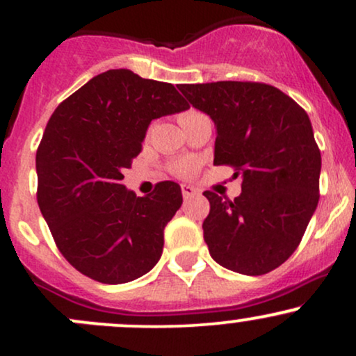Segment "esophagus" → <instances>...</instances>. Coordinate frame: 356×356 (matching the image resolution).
Returning a JSON list of instances; mask_svg holds the SVG:
<instances>
[{
    "instance_id": "1",
    "label": "esophagus",
    "mask_w": 356,
    "mask_h": 356,
    "mask_svg": "<svg viewBox=\"0 0 356 356\" xmlns=\"http://www.w3.org/2000/svg\"><path fill=\"white\" fill-rule=\"evenodd\" d=\"M181 189H182V195H184V197H186V199L192 197V195H195V194H197V192H199L197 189H195V187L189 186V184H182Z\"/></svg>"
}]
</instances>
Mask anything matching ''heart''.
I'll return each mask as SVG.
<instances>
[{"label": "heart", "instance_id": "1", "mask_svg": "<svg viewBox=\"0 0 356 356\" xmlns=\"http://www.w3.org/2000/svg\"><path fill=\"white\" fill-rule=\"evenodd\" d=\"M199 117H204V115H202V113L195 112V110H186V112H182L181 115H179V122H181V125L184 127V125H187L189 122L195 120V118H199ZM194 170H195V164H194V162H189V161L181 162V164L175 165V172H177L179 175H191L192 172H194Z\"/></svg>", "mask_w": 356, "mask_h": 356}]
</instances>
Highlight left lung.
Returning a JSON list of instances; mask_svg holds the SVG:
<instances>
[{"label":"left lung","mask_w":356,"mask_h":356,"mask_svg":"<svg viewBox=\"0 0 356 356\" xmlns=\"http://www.w3.org/2000/svg\"><path fill=\"white\" fill-rule=\"evenodd\" d=\"M216 125L214 164L234 167L241 195L206 191L204 241L216 263L248 276L284 263L320 199L321 154L308 113L291 97L254 81L179 85Z\"/></svg>","instance_id":"obj_1"}]
</instances>
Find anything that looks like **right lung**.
Instances as JSON below:
<instances>
[{"instance_id": "add662e5", "label": "right lung", "mask_w": 356, "mask_h": 356, "mask_svg": "<svg viewBox=\"0 0 356 356\" xmlns=\"http://www.w3.org/2000/svg\"><path fill=\"white\" fill-rule=\"evenodd\" d=\"M172 83L118 68L61 102L36 152L38 206L65 259L105 284L137 280L159 263L181 186L137 197L122 182L154 118L184 112Z\"/></svg>"}]
</instances>
